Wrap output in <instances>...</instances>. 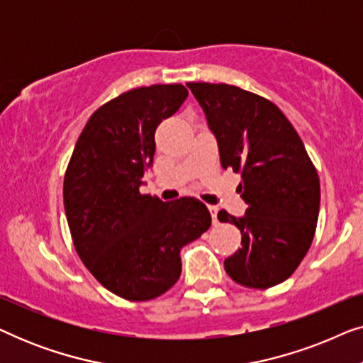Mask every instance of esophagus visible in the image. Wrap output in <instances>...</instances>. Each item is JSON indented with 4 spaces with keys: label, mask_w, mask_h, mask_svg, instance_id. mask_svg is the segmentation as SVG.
<instances>
[{
    "label": "esophagus",
    "mask_w": 363,
    "mask_h": 363,
    "mask_svg": "<svg viewBox=\"0 0 363 363\" xmlns=\"http://www.w3.org/2000/svg\"><path fill=\"white\" fill-rule=\"evenodd\" d=\"M208 210H210V213H211L213 223H218V208L213 206V205H208Z\"/></svg>",
    "instance_id": "34e87169"
}]
</instances>
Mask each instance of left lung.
<instances>
[{
	"mask_svg": "<svg viewBox=\"0 0 363 363\" xmlns=\"http://www.w3.org/2000/svg\"><path fill=\"white\" fill-rule=\"evenodd\" d=\"M215 133L223 168L241 173L242 218L218 220L241 231L225 259L238 284L267 289L291 277L309 251L319 216L320 183L304 143L279 107L236 86L188 82Z\"/></svg>",
	"mask_w": 363,
	"mask_h": 363,
	"instance_id": "obj_1",
	"label": "left lung"
}]
</instances>
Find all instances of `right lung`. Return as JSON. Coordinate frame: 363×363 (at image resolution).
<instances>
[{
	"label": "right lung",
	"mask_w": 363,
	"mask_h": 363,
	"mask_svg": "<svg viewBox=\"0 0 363 363\" xmlns=\"http://www.w3.org/2000/svg\"><path fill=\"white\" fill-rule=\"evenodd\" d=\"M188 96L182 84L137 87L99 107L77 138L64 175V210L79 257L127 301L162 296L182 274L180 251L211 225L200 200L142 195L155 130Z\"/></svg>",
	"instance_id": "add662e5"
}]
</instances>
